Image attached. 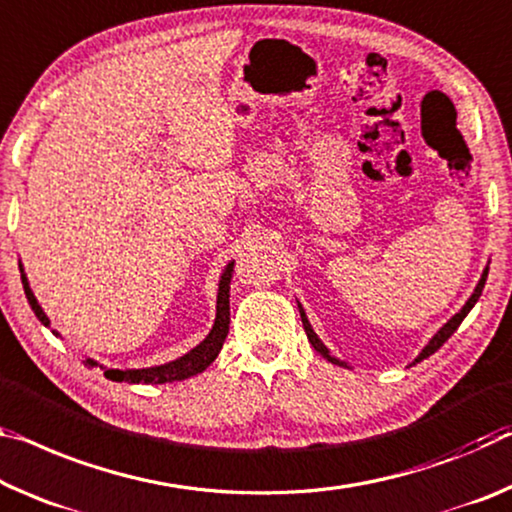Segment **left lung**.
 I'll return each mask as SVG.
<instances>
[{"label":"left lung","mask_w":512,"mask_h":512,"mask_svg":"<svg viewBox=\"0 0 512 512\" xmlns=\"http://www.w3.org/2000/svg\"><path fill=\"white\" fill-rule=\"evenodd\" d=\"M488 271H490V266H485V269H483V273H481V280H478V285L474 287V291H472V296H469L467 298V303L465 305H462L460 307V312H456V314H453L451 316V319L449 321H446L444 323V326L440 328V330H437L435 332V335L431 337V339H428V344L424 346V348H421V351H419V355H417V358L415 360H412L410 364H408V367H415V364L417 362H421V360H426L428 358V355H433L435 351H437V348H440L444 342H446V339H449L451 335H453V332H456L458 330V326H460V323H462V319H465V316L469 314V312H472V307L478 303V298H481V294H483V287H485V280H488ZM296 303H298V312H300V319H303V328H305V332H307V339H310V344L314 346V351L316 353H319V355H323V358H326L328 362H332V364H339V367H346V369H351V367H348V362H344V360H339V358H335V355H332L330 353V348L326 346V344H323L321 342V337L319 335H316V332H314V328H312V323H310V319H307V314H305V307L303 305H300V300H296Z\"/></svg>","instance_id":"left-lung-1"}]
</instances>
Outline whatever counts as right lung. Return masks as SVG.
Returning a JSON list of instances; mask_svg holds the SVG:
<instances>
[{
  "mask_svg": "<svg viewBox=\"0 0 512 512\" xmlns=\"http://www.w3.org/2000/svg\"><path fill=\"white\" fill-rule=\"evenodd\" d=\"M20 266V275H22V287H24V296H27L31 310L38 316V321L43 323L45 328H52L50 316L45 314L43 307H40L38 298L34 296V291L29 287V278L24 273L22 262ZM232 271H234V262L225 264V269L221 271V278H218V289H216V316H214V326L207 332L205 339L200 344H196L191 351H186L184 355L175 360H168L164 364H152V367H139V369H129V367H107V364L97 362L93 358L84 355V364L86 367H100L104 371V376L109 380H116V383H129V385H164V383H177V380H186L196 373L205 371L209 364L216 360V355L221 353L223 342L227 337V330H230V280H232ZM56 337H61L59 330H52Z\"/></svg>",
  "mask_w": 512,
  "mask_h": 512,
  "instance_id": "right-lung-1",
  "label": "right lung"
}]
</instances>
